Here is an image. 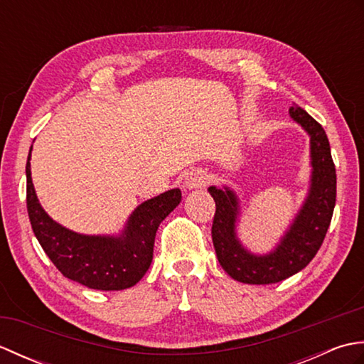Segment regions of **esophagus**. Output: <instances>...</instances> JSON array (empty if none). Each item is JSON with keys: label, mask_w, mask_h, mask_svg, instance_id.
I'll return each mask as SVG.
<instances>
[{"label": "esophagus", "mask_w": 364, "mask_h": 364, "mask_svg": "<svg viewBox=\"0 0 364 364\" xmlns=\"http://www.w3.org/2000/svg\"><path fill=\"white\" fill-rule=\"evenodd\" d=\"M208 180H210V176H208V173L203 168H194L192 172L188 173L184 184H186L188 189H198V188H205Z\"/></svg>", "instance_id": "1"}]
</instances>
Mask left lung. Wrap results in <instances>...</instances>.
Returning <instances> with one entry per match:
<instances>
[{"instance_id": "obj_1", "label": "left lung", "mask_w": 364, "mask_h": 364, "mask_svg": "<svg viewBox=\"0 0 364 364\" xmlns=\"http://www.w3.org/2000/svg\"><path fill=\"white\" fill-rule=\"evenodd\" d=\"M289 114L311 136L313 180L306 203L274 253L267 257H255L244 250L235 236L237 214L235 194L228 189L222 191L214 186L208 189L215 202L211 228L215 255L223 270L241 283H277L306 267L321 249L333 215L336 170L328 137L321 123L301 107L292 106Z\"/></svg>"}]
</instances>
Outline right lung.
I'll list each match as a JSON object with an SVG mask.
<instances>
[{"label": "right lung", "instance_id": "add662e5", "mask_svg": "<svg viewBox=\"0 0 364 364\" xmlns=\"http://www.w3.org/2000/svg\"><path fill=\"white\" fill-rule=\"evenodd\" d=\"M29 158L31 151L26 162L29 222L59 272L90 289L120 291L134 286L151 264L159 223L181 202L180 189L167 191L137 206L122 237L84 236L60 227L42 210L31 180Z\"/></svg>", "mask_w": 364, "mask_h": 364}]
</instances>
